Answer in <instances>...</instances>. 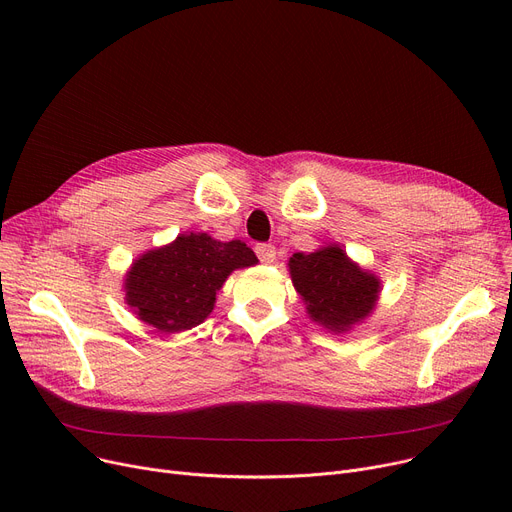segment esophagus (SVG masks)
I'll return each instance as SVG.
<instances>
[{"label":"esophagus","mask_w":512,"mask_h":512,"mask_svg":"<svg viewBox=\"0 0 512 512\" xmlns=\"http://www.w3.org/2000/svg\"><path fill=\"white\" fill-rule=\"evenodd\" d=\"M255 253L259 257V261H263V263H274V259H276V247L270 245V242H259V245L255 247Z\"/></svg>","instance_id":"1"}]
</instances>
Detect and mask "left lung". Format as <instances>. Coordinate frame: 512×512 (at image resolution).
<instances>
[{
  "instance_id": "left-lung-1",
  "label": "left lung",
  "mask_w": 512,
  "mask_h": 512,
  "mask_svg": "<svg viewBox=\"0 0 512 512\" xmlns=\"http://www.w3.org/2000/svg\"><path fill=\"white\" fill-rule=\"evenodd\" d=\"M288 267L311 319L332 332H346L378 299V278L363 272L340 247L294 253Z\"/></svg>"
}]
</instances>
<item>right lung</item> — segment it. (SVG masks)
Segmentation results:
<instances>
[{
  "mask_svg": "<svg viewBox=\"0 0 512 512\" xmlns=\"http://www.w3.org/2000/svg\"><path fill=\"white\" fill-rule=\"evenodd\" d=\"M255 263V253L240 240L182 234L170 247L149 251L132 265L126 301L161 332L191 330L211 313L215 292L230 272Z\"/></svg>",
  "mask_w": 512,
  "mask_h": 512,
  "instance_id": "obj_1",
  "label": "right lung"
}]
</instances>
